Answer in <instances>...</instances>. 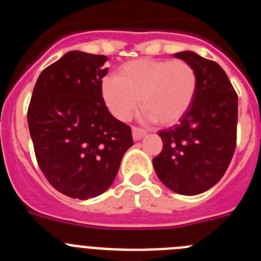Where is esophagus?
Masks as SVG:
<instances>
[{"label": "esophagus", "instance_id": "1", "mask_svg": "<svg viewBox=\"0 0 261 261\" xmlns=\"http://www.w3.org/2000/svg\"><path fill=\"white\" fill-rule=\"evenodd\" d=\"M132 135H133V140H135V141H138V140H141V138L146 135V130L141 128H137V126H133Z\"/></svg>", "mask_w": 261, "mask_h": 261}]
</instances>
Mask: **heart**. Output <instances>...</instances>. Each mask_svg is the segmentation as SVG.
Listing matches in <instances>:
<instances>
[{
    "mask_svg": "<svg viewBox=\"0 0 261 261\" xmlns=\"http://www.w3.org/2000/svg\"><path fill=\"white\" fill-rule=\"evenodd\" d=\"M197 73L183 60L140 59L120 66L116 77L102 82L108 111L120 121L133 116L141 102L144 116L159 125H171L192 106Z\"/></svg>",
    "mask_w": 261,
    "mask_h": 261,
    "instance_id": "heart-1",
    "label": "heart"
}]
</instances>
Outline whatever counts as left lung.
<instances>
[{"label": "left lung", "instance_id": "1", "mask_svg": "<svg viewBox=\"0 0 261 261\" xmlns=\"http://www.w3.org/2000/svg\"><path fill=\"white\" fill-rule=\"evenodd\" d=\"M175 57L197 73L192 106L176 125L159 130L163 149L153 158L159 180L180 195H199L221 180L237 146L238 95L217 62L184 50Z\"/></svg>", "mask_w": 261, "mask_h": 261}]
</instances>
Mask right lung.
Here are the masks:
<instances>
[{
	"mask_svg": "<svg viewBox=\"0 0 261 261\" xmlns=\"http://www.w3.org/2000/svg\"><path fill=\"white\" fill-rule=\"evenodd\" d=\"M103 55L70 50L39 75L27 111L36 161L59 192L87 200L114 183L133 145L130 126L102 96Z\"/></svg>",
	"mask_w": 261,
	"mask_h": 261,
	"instance_id": "1",
	"label": "right lung"
}]
</instances>
